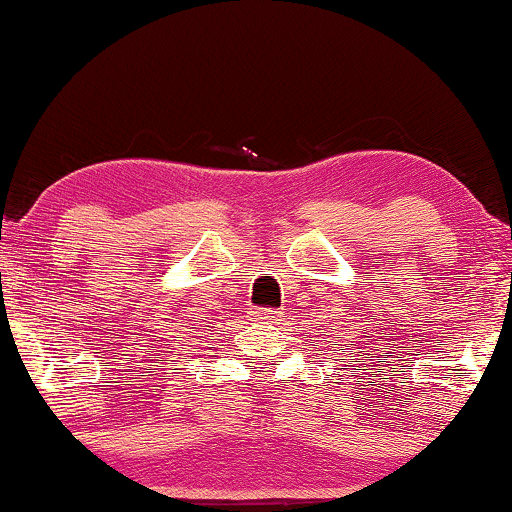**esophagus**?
<instances>
[{
    "mask_svg": "<svg viewBox=\"0 0 512 512\" xmlns=\"http://www.w3.org/2000/svg\"><path fill=\"white\" fill-rule=\"evenodd\" d=\"M254 317L258 319V321H279V317H282V312H277V310H265V307H258V310L254 312Z\"/></svg>",
    "mask_w": 512,
    "mask_h": 512,
    "instance_id": "esophagus-1",
    "label": "esophagus"
}]
</instances>
